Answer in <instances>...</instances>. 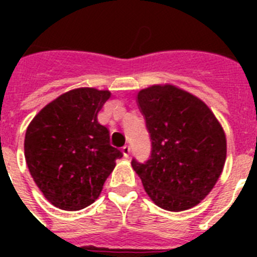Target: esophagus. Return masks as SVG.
Wrapping results in <instances>:
<instances>
[{
    "label": "esophagus",
    "mask_w": 257,
    "mask_h": 257,
    "mask_svg": "<svg viewBox=\"0 0 257 257\" xmlns=\"http://www.w3.org/2000/svg\"><path fill=\"white\" fill-rule=\"evenodd\" d=\"M122 153H123V156L126 157H128L130 156V153H131V148H130V145H124L123 148H122Z\"/></svg>",
    "instance_id": "1"
}]
</instances>
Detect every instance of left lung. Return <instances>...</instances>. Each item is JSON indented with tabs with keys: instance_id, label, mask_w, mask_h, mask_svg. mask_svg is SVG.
<instances>
[{
	"instance_id": "left-lung-1",
	"label": "left lung",
	"mask_w": 257,
	"mask_h": 257,
	"mask_svg": "<svg viewBox=\"0 0 257 257\" xmlns=\"http://www.w3.org/2000/svg\"><path fill=\"white\" fill-rule=\"evenodd\" d=\"M151 135L147 162L131 165L145 192L167 211L194 207L219 180L226 158L221 124L201 99L172 85H154L138 94Z\"/></svg>"
}]
</instances>
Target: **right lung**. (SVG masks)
<instances>
[{"label":"right lung","mask_w":257,"mask_h":257,"mask_svg":"<svg viewBox=\"0 0 257 257\" xmlns=\"http://www.w3.org/2000/svg\"><path fill=\"white\" fill-rule=\"evenodd\" d=\"M108 90L81 87L47 104L29 123L24 154L32 178L49 202L65 211L94 203L123 154L110 145L97 113Z\"/></svg>","instance_id":"right-lung-1"}]
</instances>
